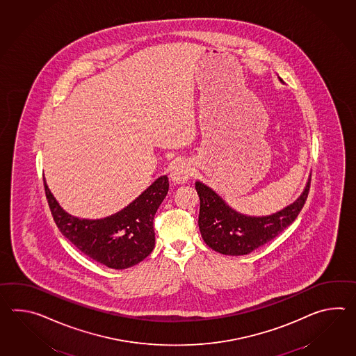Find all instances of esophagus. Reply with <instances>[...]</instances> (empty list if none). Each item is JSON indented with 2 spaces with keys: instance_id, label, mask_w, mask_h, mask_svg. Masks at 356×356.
<instances>
[{
  "instance_id": "esophagus-1",
  "label": "esophagus",
  "mask_w": 356,
  "mask_h": 356,
  "mask_svg": "<svg viewBox=\"0 0 356 356\" xmlns=\"http://www.w3.org/2000/svg\"><path fill=\"white\" fill-rule=\"evenodd\" d=\"M193 174V167L186 159H179L171 168L170 177L175 184H185Z\"/></svg>"
}]
</instances>
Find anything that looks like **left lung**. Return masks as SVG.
I'll list each match as a JSON object with an SVG mask.
<instances>
[{
  "instance_id": "left-lung-1",
  "label": "left lung",
  "mask_w": 356,
  "mask_h": 356,
  "mask_svg": "<svg viewBox=\"0 0 356 356\" xmlns=\"http://www.w3.org/2000/svg\"><path fill=\"white\" fill-rule=\"evenodd\" d=\"M280 79V78H278ZM282 83V79H280ZM310 177L290 206L268 216H248L235 211L213 189L202 181L195 182L200 199L199 229L207 245L225 255H245L278 236L293 223L305 204Z\"/></svg>"
}]
</instances>
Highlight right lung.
<instances>
[{
    "label": "right lung",
    "mask_w": 356,
    "mask_h": 356,
    "mask_svg": "<svg viewBox=\"0 0 356 356\" xmlns=\"http://www.w3.org/2000/svg\"><path fill=\"white\" fill-rule=\"evenodd\" d=\"M44 190L56 225L81 253L103 266L125 269L144 261L153 250L156 236L153 220L168 191V177L159 176L129 206L99 220L79 218L58 204L47 182Z\"/></svg>",
    "instance_id": "1"
}]
</instances>
